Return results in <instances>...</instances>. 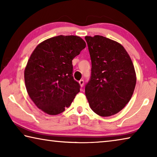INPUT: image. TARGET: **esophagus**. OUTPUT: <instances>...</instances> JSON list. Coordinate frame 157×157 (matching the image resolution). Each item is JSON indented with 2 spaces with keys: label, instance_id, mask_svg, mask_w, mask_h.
I'll return each mask as SVG.
<instances>
[{
  "label": "esophagus",
  "instance_id": "1",
  "mask_svg": "<svg viewBox=\"0 0 157 157\" xmlns=\"http://www.w3.org/2000/svg\"><path fill=\"white\" fill-rule=\"evenodd\" d=\"M79 84L82 87L83 86H84V80H83V79H80V80L79 81Z\"/></svg>",
  "mask_w": 157,
  "mask_h": 157
}]
</instances>
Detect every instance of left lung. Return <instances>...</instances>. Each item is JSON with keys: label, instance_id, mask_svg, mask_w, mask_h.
I'll return each instance as SVG.
<instances>
[{"label": "left lung", "instance_id": "8db88e82", "mask_svg": "<svg viewBox=\"0 0 157 157\" xmlns=\"http://www.w3.org/2000/svg\"><path fill=\"white\" fill-rule=\"evenodd\" d=\"M91 60V76L85 86L90 107L107 117L129 102L136 82L131 58L124 47L107 37L85 36Z\"/></svg>", "mask_w": 157, "mask_h": 157}]
</instances>
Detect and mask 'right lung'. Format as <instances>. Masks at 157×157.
<instances>
[{"instance_id": "right-lung-1", "label": "right lung", "mask_w": 157, "mask_h": 157, "mask_svg": "<svg viewBox=\"0 0 157 157\" xmlns=\"http://www.w3.org/2000/svg\"><path fill=\"white\" fill-rule=\"evenodd\" d=\"M85 47L79 36L59 35L41 42L32 53L24 71L25 87L31 100L45 113H62L79 92L72 60Z\"/></svg>"}]
</instances>
